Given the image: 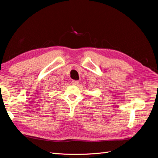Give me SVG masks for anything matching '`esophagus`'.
<instances>
[{"label":"esophagus","mask_w":158,"mask_h":158,"mask_svg":"<svg viewBox=\"0 0 158 158\" xmlns=\"http://www.w3.org/2000/svg\"><path fill=\"white\" fill-rule=\"evenodd\" d=\"M71 83L73 85H77L78 84V80H72Z\"/></svg>","instance_id":"esophagus-1"}]
</instances>
